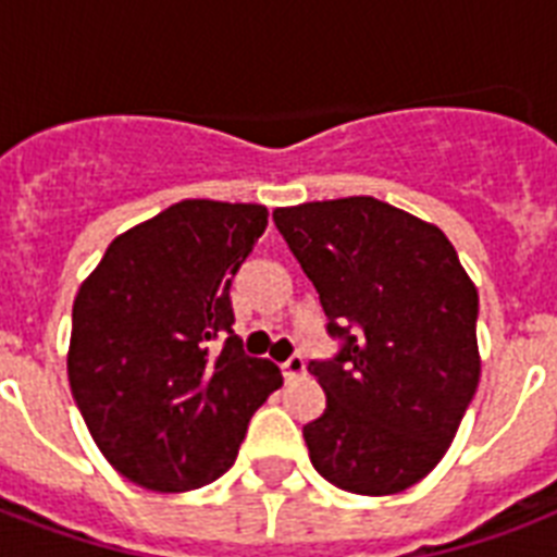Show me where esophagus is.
<instances>
[{"instance_id": "1", "label": "esophagus", "mask_w": 557, "mask_h": 557, "mask_svg": "<svg viewBox=\"0 0 557 557\" xmlns=\"http://www.w3.org/2000/svg\"><path fill=\"white\" fill-rule=\"evenodd\" d=\"M304 372H306V361L300 356H292L288 361H283V375H286V381L300 379Z\"/></svg>"}]
</instances>
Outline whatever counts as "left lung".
Returning <instances> with one entry per match:
<instances>
[{
	"label": "left lung",
	"instance_id": "1",
	"mask_svg": "<svg viewBox=\"0 0 557 557\" xmlns=\"http://www.w3.org/2000/svg\"><path fill=\"white\" fill-rule=\"evenodd\" d=\"M274 225L344 341L312 361L326 407L304 424L312 466L384 497L440 466L480 381L476 286L440 227L372 196L274 210Z\"/></svg>",
	"mask_w": 557,
	"mask_h": 557
}]
</instances>
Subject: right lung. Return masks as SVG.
I'll return each instance as SVG.
<instances>
[{
    "label": "right lung",
    "mask_w": 557,
    "mask_h": 557,
    "mask_svg": "<svg viewBox=\"0 0 557 557\" xmlns=\"http://www.w3.org/2000/svg\"><path fill=\"white\" fill-rule=\"evenodd\" d=\"M265 222V205L182 199L117 234L77 288L69 384L95 445L129 483H213L283 384L231 330V277Z\"/></svg>",
    "instance_id": "obj_1"
}]
</instances>
